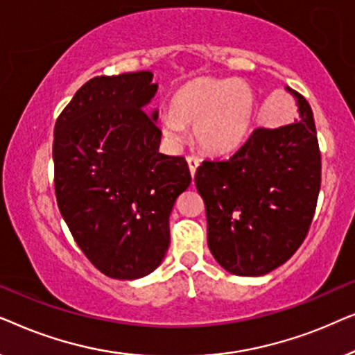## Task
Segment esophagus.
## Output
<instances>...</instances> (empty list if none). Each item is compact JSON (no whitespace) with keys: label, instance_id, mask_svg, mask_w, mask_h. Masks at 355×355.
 I'll use <instances>...</instances> for the list:
<instances>
[{"label":"esophagus","instance_id":"obj_1","mask_svg":"<svg viewBox=\"0 0 355 355\" xmlns=\"http://www.w3.org/2000/svg\"><path fill=\"white\" fill-rule=\"evenodd\" d=\"M187 164H189V169H191V174L193 178V176H196L197 168L200 166V159H198L197 157H187Z\"/></svg>","mask_w":355,"mask_h":355}]
</instances>
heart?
I'll list each match as a JSON object with an SVG mask.
<instances>
[{
  "label": "heart",
  "instance_id": "obj_1",
  "mask_svg": "<svg viewBox=\"0 0 355 355\" xmlns=\"http://www.w3.org/2000/svg\"><path fill=\"white\" fill-rule=\"evenodd\" d=\"M254 90L237 79H196L171 98V108L159 118L169 144L184 139V125H193V140L203 152L225 157L244 147L255 128Z\"/></svg>",
  "mask_w": 355,
  "mask_h": 355
}]
</instances>
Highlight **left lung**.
I'll use <instances>...</instances> for the list:
<instances>
[{
	"label": "left lung",
	"mask_w": 355,
	"mask_h": 355,
	"mask_svg": "<svg viewBox=\"0 0 355 355\" xmlns=\"http://www.w3.org/2000/svg\"><path fill=\"white\" fill-rule=\"evenodd\" d=\"M299 121L259 128L230 159L203 162L196 186L205 202L211 255L237 276H261L288 261L312 223L322 182L313 113L286 87Z\"/></svg>",
	"instance_id": "1"
}]
</instances>
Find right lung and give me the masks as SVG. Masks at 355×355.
I'll list each match as a JSON object with an SVG mask.
<instances>
[{
    "mask_svg": "<svg viewBox=\"0 0 355 355\" xmlns=\"http://www.w3.org/2000/svg\"><path fill=\"white\" fill-rule=\"evenodd\" d=\"M150 71L90 79L55 125L58 207L72 237L101 273L139 279L162 263L169 215L191 186L182 157L159 153Z\"/></svg>",
    "mask_w": 355,
    "mask_h": 355,
    "instance_id": "obj_1",
    "label": "right lung"
}]
</instances>
